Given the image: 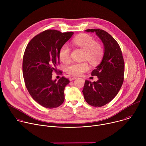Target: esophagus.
I'll use <instances>...</instances> for the list:
<instances>
[{
	"label": "esophagus",
	"mask_w": 146,
	"mask_h": 146,
	"mask_svg": "<svg viewBox=\"0 0 146 146\" xmlns=\"http://www.w3.org/2000/svg\"><path fill=\"white\" fill-rule=\"evenodd\" d=\"M76 78H77V77H76L71 76V77H70L69 80H70V81H73V80H75V79H76Z\"/></svg>",
	"instance_id": "obj_1"
}]
</instances>
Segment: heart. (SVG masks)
Segmentation results:
<instances>
[{"instance_id":"1","label":"heart","mask_w":146,"mask_h":146,"mask_svg":"<svg viewBox=\"0 0 146 146\" xmlns=\"http://www.w3.org/2000/svg\"><path fill=\"white\" fill-rule=\"evenodd\" d=\"M73 44L84 51L83 59H86L91 64H95L102 58L103 54L102 46L98 42H95V38L88 35H82L76 37L73 41ZM70 49L67 44L62 46L59 51L60 60L67 63L70 60ZM89 66L86 62L77 63L73 62L66 68V71L70 75L78 76L88 70Z\"/></svg>"}]
</instances>
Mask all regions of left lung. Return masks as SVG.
<instances>
[{"mask_svg":"<svg viewBox=\"0 0 146 146\" xmlns=\"http://www.w3.org/2000/svg\"><path fill=\"white\" fill-rule=\"evenodd\" d=\"M95 33L104 46V54L100 64L92 70L98 81H85L82 90L84 99L90 105L101 107L109 103L119 92L123 81L124 62L117 41L107 32L100 29H90Z\"/></svg>","mask_w":146,"mask_h":146,"instance_id":"left-lung-1","label":"left lung"}]
</instances>
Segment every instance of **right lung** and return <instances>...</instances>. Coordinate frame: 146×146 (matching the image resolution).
Here are the masks:
<instances>
[{"instance_id": "1", "label": "right lung", "mask_w": 146, "mask_h": 146, "mask_svg": "<svg viewBox=\"0 0 146 146\" xmlns=\"http://www.w3.org/2000/svg\"><path fill=\"white\" fill-rule=\"evenodd\" d=\"M73 33L46 30L35 36L25 49L23 73L26 87L32 98L46 108H57L64 101L65 88L70 81L64 77L53 80L52 73L57 72L60 47Z\"/></svg>"}]
</instances>
